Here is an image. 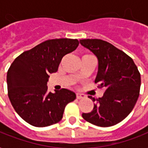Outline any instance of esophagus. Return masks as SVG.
Here are the masks:
<instances>
[{
  "instance_id": "esophagus-1",
  "label": "esophagus",
  "mask_w": 148,
  "mask_h": 148,
  "mask_svg": "<svg viewBox=\"0 0 148 148\" xmlns=\"http://www.w3.org/2000/svg\"><path fill=\"white\" fill-rule=\"evenodd\" d=\"M76 97H77V99H83V98H85V95H83V94L77 93V94H76Z\"/></svg>"
}]
</instances>
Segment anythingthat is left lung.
Returning a JSON list of instances; mask_svg holds the SVG:
<instances>
[{
  "instance_id": "1",
  "label": "left lung",
  "mask_w": 148,
  "mask_h": 148,
  "mask_svg": "<svg viewBox=\"0 0 148 148\" xmlns=\"http://www.w3.org/2000/svg\"><path fill=\"white\" fill-rule=\"evenodd\" d=\"M80 43L98 58L95 83L104 88L102 98L89 96L94 108L82 113L85 120L99 127H111L123 121L133 110L139 95L141 77L131 57L101 39H82Z\"/></svg>"
}]
</instances>
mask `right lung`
Here are the masks:
<instances>
[{"label": "right lung", "instance_id": "add662e5", "mask_svg": "<svg viewBox=\"0 0 148 148\" xmlns=\"http://www.w3.org/2000/svg\"><path fill=\"white\" fill-rule=\"evenodd\" d=\"M77 39L47 40L25 51L7 72L8 95L14 110L25 122L37 127L58 123L65 107L76 99L67 89L48 92L49 75L58 71L62 58L76 49Z\"/></svg>", "mask_w": 148, "mask_h": 148}]
</instances>
